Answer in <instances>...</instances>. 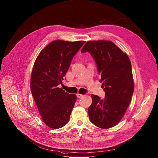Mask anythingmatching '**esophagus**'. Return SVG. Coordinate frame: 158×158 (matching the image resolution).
Segmentation results:
<instances>
[{"instance_id":"34e87169","label":"esophagus","mask_w":158,"mask_h":158,"mask_svg":"<svg viewBox=\"0 0 158 158\" xmlns=\"http://www.w3.org/2000/svg\"><path fill=\"white\" fill-rule=\"evenodd\" d=\"M77 96L78 98H81V97H82L83 96V95L80 94H77Z\"/></svg>"}]
</instances>
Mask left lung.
<instances>
[{
    "instance_id": "8db88e82",
    "label": "left lung",
    "mask_w": 158,
    "mask_h": 158,
    "mask_svg": "<svg viewBox=\"0 0 158 158\" xmlns=\"http://www.w3.org/2000/svg\"><path fill=\"white\" fill-rule=\"evenodd\" d=\"M86 52L96 62L100 82L105 92L103 100L91 95L89 119L98 128H110L121 120L132 98L135 83L131 61L128 55L110 41H87L81 52Z\"/></svg>"
}]
</instances>
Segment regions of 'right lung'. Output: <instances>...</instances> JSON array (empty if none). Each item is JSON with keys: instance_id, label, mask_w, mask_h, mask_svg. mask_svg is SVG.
<instances>
[{"instance_id": "obj_1", "label": "right lung", "mask_w": 158, "mask_h": 158, "mask_svg": "<svg viewBox=\"0 0 158 158\" xmlns=\"http://www.w3.org/2000/svg\"><path fill=\"white\" fill-rule=\"evenodd\" d=\"M85 43L53 41L41 51L35 61L30 79L31 94L43 121L52 129L64 127L69 120L77 96L58 85L62 84L73 56Z\"/></svg>"}]
</instances>
